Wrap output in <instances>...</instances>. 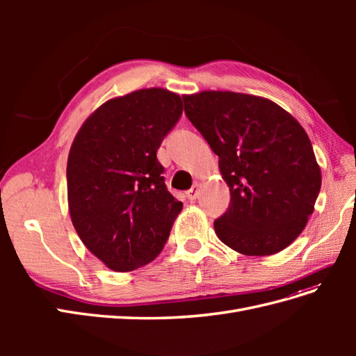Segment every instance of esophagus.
Returning <instances> with one entry per match:
<instances>
[{
    "mask_svg": "<svg viewBox=\"0 0 356 356\" xmlns=\"http://www.w3.org/2000/svg\"><path fill=\"white\" fill-rule=\"evenodd\" d=\"M199 190H200V186L196 182V184L187 191V199L188 200H196L199 197Z\"/></svg>",
    "mask_w": 356,
    "mask_h": 356,
    "instance_id": "34e87169",
    "label": "esophagus"
}]
</instances>
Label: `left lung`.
Listing matches in <instances>:
<instances>
[{
    "instance_id": "left-lung-1",
    "label": "left lung",
    "mask_w": 356,
    "mask_h": 356,
    "mask_svg": "<svg viewBox=\"0 0 356 356\" xmlns=\"http://www.w3.org/2000/svg\"><path fill=\"white\" fill-rule=\"evenodd\" d=\"M182 99L230 190L229 211L213 221L218 239L243 255L285 250L305 230L322 182L303 126L261 96L203 90Z\"/></svg>"
}]
</instances>
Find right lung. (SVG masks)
I'll return each instance as SVG.
<instances>
[{
  "instance_id": "obj_1",
  "label": "right lung",
  "mask_w": 356,
  "mask_h": 356,
  "mask_svg": "<svg viewBox=\"0 0 356 356\" xmlns=\"http://www.w3.org/2000/svg\"><path fill=\"white\" fill-rule=\"evenodd\" d=\"M181 113L178 93L139 89L104 102L74 138L67 165L71 221L86 248L114 272L153 261L182 209L156 156Z\"/></svg>"
}]
</instances>
